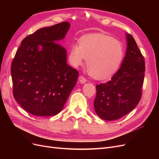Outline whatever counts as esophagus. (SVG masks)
<instances>
[{
	"mask_svg": "<svg viewBox=\"0 0 159 159\" xmlns=\"http://www.w3.org/2000/svg\"><path fill=\"white\" fill-rule=\"evenodd\" d=\"M79 81H80V82L81 83V84H85L86 81H87V80H86V79L84 78V76H82V75H80V77H79Z\"/></svg>",
	"mask_w": 159,
	"mask_h": 159,
	"instance_id": "34e87169",
	"label": "esophagus"
}]
</instances>
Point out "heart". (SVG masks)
<instances>
[{"instance_id":"heart-1","label":"heart","mask_w":159,"mask_h":159,"mask_svg":"<svg viewBox=\"0 0 159 159\" xmlns=\"http://www.w3.org/2000/svg\"><path fill=\"white\" fill-rule=\"evenodd\" d=\"M123 57L121 42L102 34L81 37L79 45L71 46L69 54L70 63L76 68L87 59L88 74L97 80L111 78L119 69Z\"/></svg>"}]
</instances>
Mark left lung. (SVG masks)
<instances>
[{
	"mask_svg": "<svg viewBox=\"0 0 159 159\" xmlns=\"http://www.w3.org/2000/svg\"><path fill=\"white\" fill-rule=\"evenodd\" d=\"M127 51L122 64L111 80L96 85L94 108L106 121L121 118L135 108L141 98L145 66L133 37L126 34Z\"/></svg>",
	"mask_w": 159,
	"mask_h": 159,
	"instance_id": "obj_1",
	"label": "left lung"
}]
</instances>
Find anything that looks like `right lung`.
<instances>
[{
  "instance_id": "1",
  "label": "right lung",
  "mask_w": 159,
  "mask_h": 159,
  "mask_svg": "<svg viewBox=\"0 0 159 159\" xmlns=\"http://www.w3.org/2000/svg\"><path fill=\"white\" fill-rule=\"evenodd\" d=\"M70 27L63 22L28 35L12 60L14 98L36 116L60 113L76 84L78 71L67 64L66 50L58 44Z\"/></svg>"
}]
</instances>
